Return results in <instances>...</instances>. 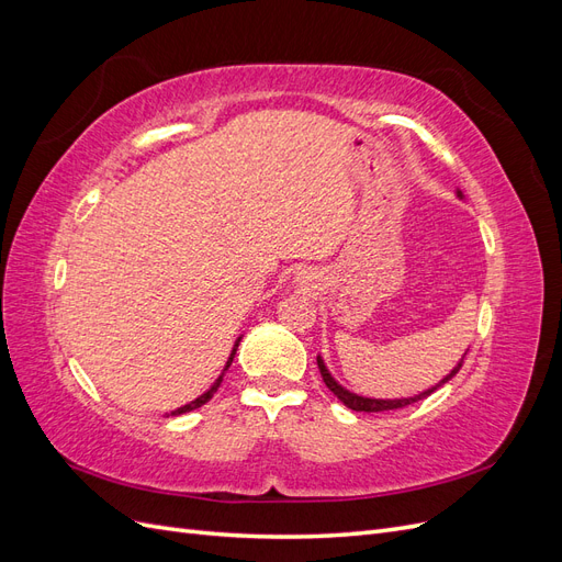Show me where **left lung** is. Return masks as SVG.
<instances>
[{"instance_id":"left-lung-1","label":"left lung","mask_w":562,"mask_h":562,"mask_svg":"<svg viewBox=\"0 0 562 562\" xmlns=\"http://www.w3.org/2000/svg\"><path fill=\"white\" fill-rule=\"evenodd\" d=\"M318 370H321V378H323V382H326V386L333 391V394L342 401L347 407H351V411H356V413H384V411H396V407H405V405H413V403H417V401H422V398H427V396H431L434 391L438 389V386H443L448 380H452L457 372H459V368H462V363H464V359L457 363V368H452V372L448 378H443L440 380L436 386H431V389H427V391H422L419 396H413V398H396V401H382V398H363V396H356V394H351V391H347L345 386H339L335 380H333V375L328 372V368L323 366V361H321V356H318Z\"/></svg>"}]
</instances>
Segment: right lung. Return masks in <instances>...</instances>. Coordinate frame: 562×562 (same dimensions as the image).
I'll return each instance as SVG.
<instances>
[{
	"label": "right lung",
	"instance_id": "obj_1",
	"mask_svg": "<svg viewBox=\"0 0 562 562\" xmlns=\"http://www.w3.org/2000/svg\"><path fill=\"white\" fill-rule=\"evenodd\" d=\"M239 342H241V339H239ZM239 342H236L234 345V349H232V353H229V361H227V366H225V370L232 366V361H234V353H236V347H239ZM223 375H225V372H223ZM223 375H220L217 378V382L206 391V394H201L196 401H192V403H187V405H182V407H178V411L176 413H171V415H182V413H190V411H196V407H201L203 403H209L211 398H213V394H215V391H217V386H220V382H223Z\"/></svg>",
	"mask_w": 562,
	"mask_h": 562
}]
</instances>
